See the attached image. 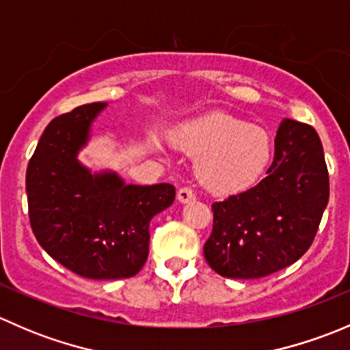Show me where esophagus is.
I'll return each mask as SVG.
<instances>
[{"label": "esophagus", "mask_w": 350, "mask_h": 350, "mask_svg": "<svg viewBox=\"0 0 350 350\" xmlns=\"http://www.w3.org/2000/svg\"><path fill=\"white\" fill-rule=\"evenodd\" d=\"M195 191H193L191 188H188V186H183V188H179L178 191V200L179 203H189V201L195 200Z\"/></svg>", "instance_id": "34e87169"}]
</instances>
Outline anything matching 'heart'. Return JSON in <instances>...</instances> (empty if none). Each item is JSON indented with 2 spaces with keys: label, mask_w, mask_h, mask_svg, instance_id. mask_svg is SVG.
Wrapping results in <instances>:
<instances>
[{
  "label": "heart",
  "mask_w": 350,
  "mask_h": 350,
  "mask_svg": "<svg viewBox=\"0 0 350 350\" xmlns=\"http://www.w3.org/2000/svg\"><path fill=\"white\" fill-rule=\"evenodd\" d=\"M176 146L200 155L196 178L213 193L227 195L252 186L273 157L269 133L227 113H211L183 126Z\"/></svg>",
  "instance_id": "1"
}]
</instances>
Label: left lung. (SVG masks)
<instances>
[{
    "label": "left lung",
    "instance_id": "8db88e82",
    "mask_svg": "<svg viewBox=\"0 0 350 350\" xmlns=\"http://www.w3.org/2000/svg\"><path fill=\"white\" fill-rule=\"evenodd\" d=\"M267 176L211 204L203 254L224 278L257 280L291 266L312 245L328 203V171L315 129L283 120Z\"/></svg>",
    "mask_w": 350,
    "mask_h": 350
}]
</instances>
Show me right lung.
<instances>
[{
    "mask_svg": "<svg viewBox=\"0 0 350 350\" xmlns=\"http://www.w3.org/2000/svg\"><path fill=\"white\" fill-rule=\"evenodd\" d=\"M107 103H90L47 125L27 167L28 217L45 252L90 280L139 273L149 256V224L174 201L172 185H125L115 172L77 161L93 120Z\"/></svg>",
    "mask_w": 350,
    "mask_h": 350,
    "instance_id": "add662e5",
    "label": "right lung"
}]
</instances>
